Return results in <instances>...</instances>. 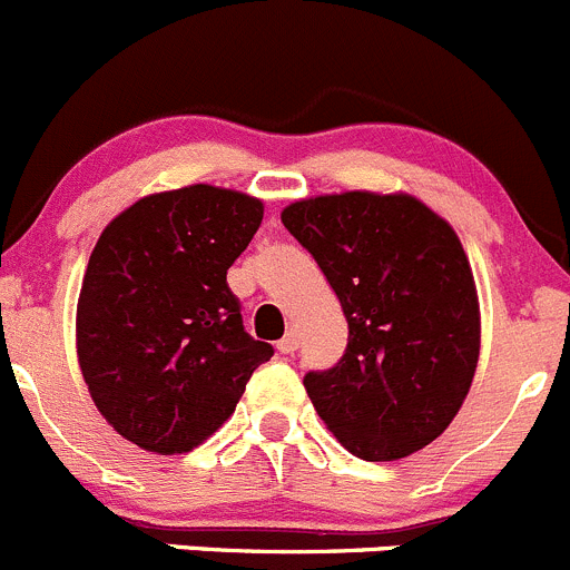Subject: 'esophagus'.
Listing matches in <instances>:
<instances>
[{
  "label": "esophagus",
  "instance_id": "obj_1",
  "mask_svg": "<svg viewBox=\"0 0 570 570\" xmlns=\"http://www.w3.org/2000/svg\"><path fill=\"white\" fill-rule=\"evenodd\" d=\"M278 351H281V354H295V351H297V334L295 332L286 334V337L278 343Z\"/></svg>",
  "mask_w": 570,
  "mask_h": 570
}]
</instances>
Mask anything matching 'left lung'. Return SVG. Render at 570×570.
Listing matches in <instances>:
<instances>
[{"instance_id":"8db88e82","label":"left lung","mask_w":570,"mask_h":570,"mask_svg":"<svg viewBox=\"0 0 570 570\" xmlns=\"http://www.w3.org/2000/svg\"><path fill=\"white\" fill-rule=\"evenodd\" d=\"M343 306L348 345L303 385L334 439L399 461L439 439L470 393L481 306L461 238L411 194L345 190L281 213Z\"/></svg>"}]
</instances>
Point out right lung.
Segmentation results:
<instances>
[{
  "mask_svg": "<svg viewBox=\"0 0 570 570\" xmlns=\"http://www.w3.org/2000/svg\"><path fill=\"white\" fill-rule=\"evenodd\" d=\"M261 219L264 202L242 190H159L117 213L89 255L78 365L100 416L148 453L199 446L273 357L227 286Z\"/></svg>",
  "mask_w": 570,
  "mask_h": 570,
  "instance_id": "obj_1",
  "label": "right lung"
}]
</instances>
